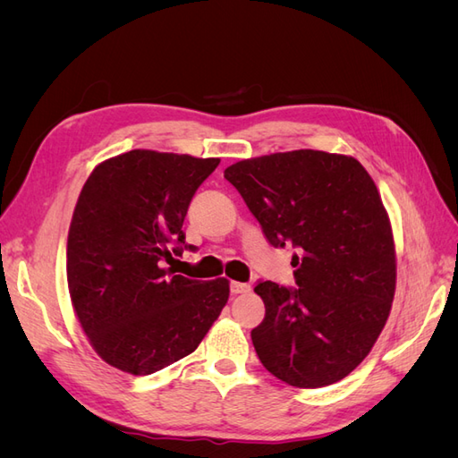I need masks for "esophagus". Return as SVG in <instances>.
<instances>
[{"instance_id":"1","label":"esophagus","mask_w":458,"mask_h":458,"mask_svg":"<svg viewBox=\"0 0 458 458\" xmlns=\"http://www.w3.org/2000/svg\"><path fill=\"white\" fill-rule=\"evenodd\" d=\"M246 293H250V284L237 283V281L231 283V294H246Z\"/></svg>"}]
</instances>
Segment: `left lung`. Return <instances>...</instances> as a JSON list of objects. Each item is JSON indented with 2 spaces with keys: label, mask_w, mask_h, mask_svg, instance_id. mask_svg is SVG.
Returning <instances> with one entry per match:
<instances>
[{
  "label": "left lung",
  "mask_w": 458,
  "mask_h": 458,
  "mask_svg": "<svg viewBox=\"0 0 458 458\" xmlns=\"http://www.w3.org/2000/svg\"><path fill=\"white\" fill-rule=\"evenodd\" d=\"M224 175L267 241L296 250L298 288H254L266 303L252 330L261 365L296 387L345 378L378 340L395 294L394 231L372 177L353 157L311 148L246 158Z\"/></svg>",
  "instance_id": "obj_1"
}]
</instances>
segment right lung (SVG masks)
<instances>
[{
  "instance_id": "right-lung-1",
  "label": "right lung",
  "mask_w": 458,
  "mask_h": 458,
  "mask_svg": "<svg viewBox=\"0 0 458 458\" xmlns=\"http://www.w3.org/2000/svg\"><path fill=\"white\" fill-rule=\"evenodd\" d=\"M219 164L135 148L97 164L66 242L72 308L95 353L145 377L199 348L229 300V281L175 275L192 195ZM187 248V246H185Z\"/></svg>"
}]
</instances>
